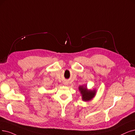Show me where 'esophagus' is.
<instances>
[{"mask_svg": "<svg viewBox=\"0 0 135 135\" xmlns=\"http://www.w3.org/2000/svg\"><path fill=\"white\" fill-rule=\"evenodd\" d=\"M68 81H64V85H67V84H68Z\"/></svg>", "mask_w": 135, "mask_h": 135, "instance_id": "1", "label": "esophagus"}]
</instances>
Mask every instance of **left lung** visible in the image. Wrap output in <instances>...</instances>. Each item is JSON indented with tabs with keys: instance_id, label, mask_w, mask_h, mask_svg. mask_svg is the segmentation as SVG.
<instances>
[{
	"instance_id": "left-lung-1",
	"label": "left lung",
	"mask_w": 135,
	"mask_h": 135,
	"mask_svg": "<svg viewBox=\"0 0 135 135\" xmlns=\"http://www.w3.org/2000/svg\"><path fill=\"white\" fill-rule=\"evenodd\" d=\"M79 90L82 95V99L83 100L86 102L90 100L91 99L95 96V90H88L86 89V87L83 86H80L79 87Z\"/></svg>"
}]
</instances>
